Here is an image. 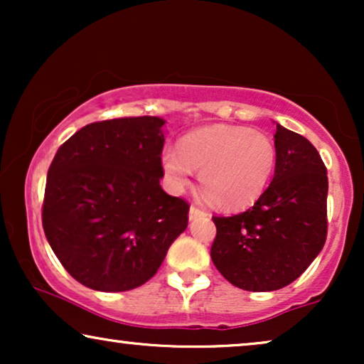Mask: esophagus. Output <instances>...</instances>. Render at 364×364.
<instances>
[{
  "label": "esophagus",
  "instance_id": "esophagus-1",
  "mask_svg": "<svg viewBox=\"0 0 364 364\" xmlns=\"http://www.w3.org/2000/svg\"><path fill=\"white\" fill-rule=\"evenodd\" d=\"M202 215H205V212H203L202 208H198L197 205H192L191 210H188V218H191V220H193V218H197V217H202Z\"/></svg>",
  "mask_w": 364,
  "mask_h": 364
}]
</instances>
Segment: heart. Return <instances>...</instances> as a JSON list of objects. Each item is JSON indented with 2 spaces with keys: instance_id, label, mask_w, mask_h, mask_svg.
I'll return each instance as SVG.
<instances>
[{
  "instance_id": "heart-1",
  "label": "heart",
  "mask_w": 364,
  "mask_h": 364,
  "mask_svg": "<svg viewBox=\"0 0 364 364\" xmlns=\"http://www.w3.org/2000/svg\"><path fill=\"white\" fill-rule=\"evenodd\" d=\"M277 167V146L267 134L243 126H212L187 134L177 149L162 152V168L172 191L198 172L203 192L222 208H245L267 191Z\"/></svg>"
}]
</instances>
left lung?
<instances>
[{
  "label": "left lung",
  "mask_w": 364,
  "mask_h": 364,
  "mask_svg": "<svg viewBox=\"0 0 364 364\" xmlns=\"http://www.w3.org/2000/svg\"><path fill=\"white\" fill-rule=\"evenodd\" d=\"M273 181L248 210L212 217L210 257L223 278L247 291L290 285L326 240L328 176L320 154L300 134L277 124Z\"/></svg>",
  "instance_id": "left-lung-1"
}]
</instances>
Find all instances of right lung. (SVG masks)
<instances>
[{"label": "right lung", "mask_w": 364, "mask_h": 364, "mask_svg": "<svg viewBox=\"0 0 364 364\" xmlns=\"http://www.w3.org/2000/svg\"><path fill=\"white\" fill-rule=\"evenodd\" d=\"M164 124L151 116L87 124L49 166L44 233L84 287L127 291L144 285L187 228L191 205L161 187Z\"/></svg>", "instance_id": "obj_1"}]
</instances>
